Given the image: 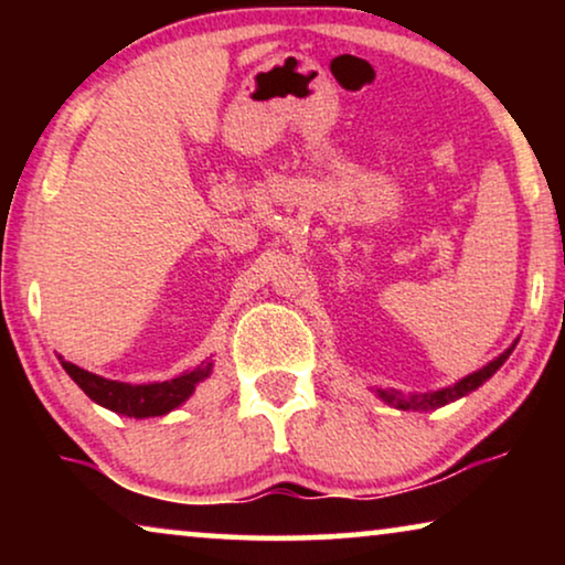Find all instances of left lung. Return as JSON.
Here are the masks:
<instances>
[{"mask_svg": "<svg viewBox=\"0 0 565 565\" xmlns=\"http://www.w3.org/2000/svg\"><path fill=\"white\" fill-rule=\"evenodd\" d=\"M514 347H516V339H514L512 347H507V350L501 352L499 358H493L489 365H483L481 370H476V373L460 377L458 383L447 385V388L429 391V393H408V396H404L401 391H383V388H375V393H377V398L385 401V404L393 406V408H401V412H431V408L447 406V404H452V401H458L462 396H468V393H473L476 388H481V385L489 381V377L497 373L501 365H504Z\"/></svg>", "mask_w": 565, "mask_h": 565, "instance_id": "obj_1", "label": "left lung"}]
</instances>
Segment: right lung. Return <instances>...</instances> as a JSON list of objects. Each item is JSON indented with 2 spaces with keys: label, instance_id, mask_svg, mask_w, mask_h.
Segmentation results:
<instances>
[{
  "label": "right lung",
  "instance_id": "right-lung-1",
  "mask_svg": "<svg viewBox=\"0 0 565 565\" xmlns=\"http://www.w3.org/2000/svg\"><path fill=\"white\" fill-rule=\"evenodd\" d=\"M68 377L95 401V404L110 408L120 416H134V419H146V416H164L174 412L188 401L200 383L213 373V360H203L195 370L172 377L161 383H120L107 381L103 375L89 373L74 362L58 358Z\"/></svg>",
  "mask_w": 565,
  "mask_h": 565
}]
</instances>
